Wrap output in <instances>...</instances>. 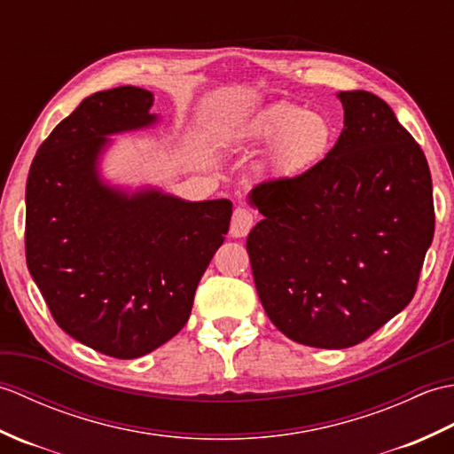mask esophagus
<instances>
[{
    "label": "esophagus",
    "instance_id": "obj_1",
    "mask_svg": "<svg viewBox=\"0 0 454 454\" xmlns=\"http://www.w3.org/2000/svg\"><path fill=\"white\" fill-rule=\"evenodd\" d=\"M254 222L255 216L252 215V210H247L246 207H238L232 215V222H230V234L234 238L247 236V232L254 226Z\"/></svg>",
    "mask_w": 454,
    "mask_h": 454
}]
</instances>
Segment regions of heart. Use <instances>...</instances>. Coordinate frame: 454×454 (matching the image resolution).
Returning a JSON list of instances; mask_svg holds the SVG:
<instances>
[{"instance_id":"heart-1","label":"heart","mask_w":454,"mask_h":454,"mask_svg":"<svg viewBox=\"0 0 454 454\" xmlns=\"http://www.w3.org/2000/svg\"><path fill=\"white\" fill-rule=\"evenodd\" d=\"M244 138L259 146H272L277 169L293 173L322 160L335 140L333 122L322 113H310L294 103H278L252 121Z\"/></svg>"}]
</instances>
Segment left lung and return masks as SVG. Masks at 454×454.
<instances>
[{"mask_svg":"<svg viewBox=\"0 0 454 454\" xmlns=\"http://www.w3.org/2000/svg\"><path fill=\"white\" fill-rule=\"evenodd\" d=\"M341 137L314 168L259 183L247 236L265 312L293 341L345 349L416 294L435 232L426 153L369 91H340Z\"/></svg>","mask_w":454,"mask_h":454,"instance_id":"left-lung-1","label":"left lung"}]
</instances>
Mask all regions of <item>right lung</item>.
I'll return each mask as SVG.
<instances>
[{"mask_svg": "<svg viewBox=\"0 0 454 454\" xmlns=\"http://www.w3.org/2000/svg\"><path fill=\"white\" fill-rule=\"evenodd\" d=\"M153 95L122 85L85 98L28 169L27 267L56 324L114 359H137L187 324L232 216L228 199L127 192L98 173L107 134L150 127Z\"/></svg>", "mask_w": 454, "mask_h": 454, "instance_id": "1", "label": "right lung"}]
</instances>
